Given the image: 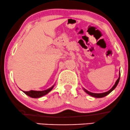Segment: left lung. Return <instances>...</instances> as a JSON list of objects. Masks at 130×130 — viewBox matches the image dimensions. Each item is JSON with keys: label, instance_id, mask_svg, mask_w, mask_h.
Segmentation results:
<instances>
[{"label": "left lung", "instance_id": "left-lung-1", "mask_svg": "<svg viewBox=\"0 0 130 130\" xmlns=\"http://www.w3.org/2000/svg\"><path fill=\"white\" fill-rule=\"evenodd\" d=\"M120 73H119V78H118V79L116 80V83H115V84L114 85V86H113V87H112L108 91V92H104V93H92V92H89V91H88V90H86V89H85L84 88L83 89H84V90L86 92V93H87V94H89V95H90V96H93V97H95V98H103V97H104V96H106V95H108V94H109L112 92V91L113 90H114L115 88L117 87V84H119V80H120Z\"/></svg>", "mask_w": 130, "mask_h": 130}]
</instances>
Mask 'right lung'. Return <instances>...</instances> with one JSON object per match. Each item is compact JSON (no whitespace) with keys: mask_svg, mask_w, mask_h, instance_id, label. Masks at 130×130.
<instances>
[{"mask_svg":"<svg viewBox=\"0 0 130 130\" xmlns=\"http://www.w3.org/2000/svg\"><path fill=\"white\" fill-rule=\"evenodd\" d=\"M54 86H52L51 87H50V89H47V90H42V91H37V90H30L28 91V92H25V91H23V92L25 94H26L27 95L30 96V97L37 98H40L41 96H44V95H46L49 93V92H51L52 90V89H53Z\"/></svg>","mask_w":130,"mask_h":130,"instance_id":"1","label":"right lung"}]
</instances>
